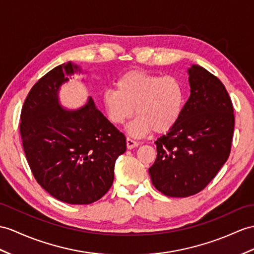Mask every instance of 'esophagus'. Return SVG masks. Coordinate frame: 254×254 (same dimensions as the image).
Here are the masks:
<instances>
[{"label": "esophagus", "mask_w": 254, "mask_h": 254, "mask_svg": "<svg viewBox=\"0 0 254 254\" xmlns=\"http://www.w3.org/2000/svg\"><path fill=\"white\" fill-rule=\"evenodd\" d=\"M126 144H127V148H128V150H131V148H133V147L139 146V142L132 140L131 138H127Z\"/></svg>", "instance_id": "esophagus-1"}]
</instances>
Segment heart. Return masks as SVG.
I'll return each mask as SVG.
<instances>
[{
    "instance_id": "b5f03b06",
    "label": "heart",
    "mask_w": 254,
    "mask_h": 254,
    "mask_svg": "<svg viewBox=\"0 0 254 254\" xmlns=\"http://www.w3.org/2000/svg\"><path fill=\"white\" fill-rule=\"evenodd\" d=\"M102 103L111 123L123 125L135 113L139 115L128 126L133 137L150 131L163 133L170 130L181 116L184 89L172 75L134 70L124 74L116 82V89H107Z\"/></svg>"
}]
</instances>
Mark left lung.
<instances>
[{"label":"left lung","instance_id":"1","mask_svg":"<svg viewBox=\"0 0 254 254\" xmlns=\"http://www.w3.org/2000/svg\"><path fill=\"white\" fill-rule=\"evenodd\" d=\"M190 96L180 119L155 141L157 157L148 169L166 196L189 197L211 182L231 153L233 103L221 80L199 65L189 69Z\"/></svg>","mask_w":254,"mask_h":254}]
</instances>
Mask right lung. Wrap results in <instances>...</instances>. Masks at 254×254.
<instances>
[{"label":"right lung","mask_w":254,"mask_h":254,"mask_svg":"<svg viewBox=\"0 0 254 254\" xmlns=\"http://www.w3.org/2000/svg\"><path fill=\"white\" fill-rule=\"evenodd\" d=\"M77 70L71 63L60 64L34 84L22 106L20 134L41 187L58 200L88 205L112 187L115 160L126 151V137L91 98L76 111L60 107L59 87Z\"/></svg>","instance_id":"right-lung-1"}]
</instances>
